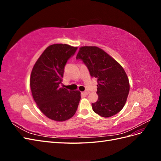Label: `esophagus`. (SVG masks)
Masks as SVG:
<instances>
[{
    "label": "esophagus",
    "instance_id": "1",
    "mask_svg": "<svg viewBox=\"0 0 161 161\" xmlns=\"http://www.w3.org/2000/svg\"><path fill=\"white\" fill-rule=\"evenodd\" d=\"M89 93H90V92H89V91H88V90H86L85 91L82 92V94L85 95H89Z\"/></svg>",
    "mask_w": 161,
    "mask_h": 161
}]
</instances>
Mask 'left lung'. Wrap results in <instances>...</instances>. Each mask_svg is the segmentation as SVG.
I'll return each instance as SVG.
<instances>
[{"mask_svg":"<svg viewBox=\"0 0 161 161\" xmlns=\"http://www.w3.org/2000/svg\"><path fill=\"white\" fill-rule=\"evenodd\" d=\"M81 60L92 77L97 79L98 100L92 103L95 113L109 118L123 109L130 91V83L123 67L104 50L96 46L79 48Z\"/></svg>","mask_w":161,"mask_h":161,"instance_id":"obj_1","label":"left lung"}]
</instances>
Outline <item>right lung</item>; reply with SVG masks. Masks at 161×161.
I'll return each mask as SVG.
<instances>
[{
  "label": "right lung",
  "mask_w": 161,
  "mask_h": 161,
  "mask_svg": "<svg viewBox=\"0 0 161 161\" xmlns=\"http://www.w3.org/2000/svg\"><path fill=\"white\" fill-rule=\"evenodd\" d=\"M76 47L53 44L44 50L34 65L30 78L32 96L39 109L57 121L69 119L76 113L80 92L60 87L64 66Z\"/></svg>",
  "instance_id": "obj_1"
}]
</instances>
